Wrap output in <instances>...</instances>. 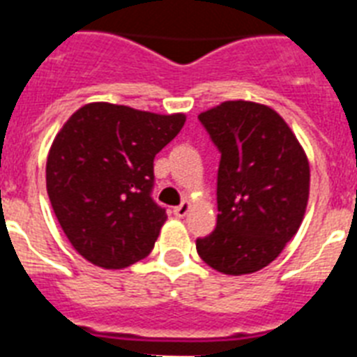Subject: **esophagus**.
<instances>
[{"label":"esophagus","mask_w":357,"mask_h":357,"mask_svg":"<svg viewBox=\"0 0 357 357\" xmlns=\"http://www.w3.org/2000/svg\"><path fill=\"white\" fill-rule=\"evenodd\" d=\"M190 202H181V204H179L178 207H174V215H176V217L178 218H183V217H187V215H189V211H190Z\"/></svg>","instance_id":"1"}]
</instances>
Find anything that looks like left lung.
<instances>
[{
	"mask_svg": "<svg viewBox=\"0 0 357 357\" xmlns=\"http://www.w3.org/2000/svg\"><path fill=\"white\" fill-rule=\"evenodd\" d=\"M198 119L220 151V165L217 228L196 241V250L222 274H252L298 231L310 198V161L268 105L224 102Z\"/></svg>",
	"mask_w": 357,
	"mask_h": 357,
	"instance_id": "1",
	"label": "left lung"
}]
</instances>
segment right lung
Segmentation results:
<instances>
[{"mask_svg":"<svg viewBox=\"0 0 357 357\" xmlns=\"http://www.w3.org/2000/svg\"><path fill=\"white\" fill-rule=\"evenodd\" d=\"M185 114L96 102L77 109L47 153L46 189L64 235L92 265L119 271L153 250L167 211L151 198L153 159Z\"/></svg>","mask_w":357,"mask_h":357,"instance_id":"right-lung-1","label":"right lung"}]
</instances>
